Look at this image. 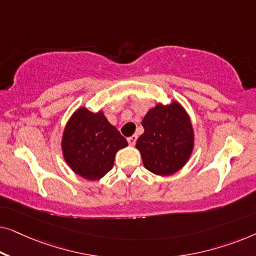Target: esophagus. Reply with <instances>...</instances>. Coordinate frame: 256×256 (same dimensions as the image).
<instances>
[{
  "instance_id": "34e87169",
  "label": "esophagus",
  "mask_w": 256,
  "mask_h": 256,
  "mask_svg": "<svg viewBox=\"0 0 256 256\" xmlns=\"http://www.w3.org/2000/svg\"><path fill=\"white\" fill-rule=\"evenodd\" d=\"M127 140H128L129 146H134L136 143V140H138V135H132V136H130V138H128Z\"/></svg>"
}]
</instances>
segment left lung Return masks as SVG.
Returning <instances> with one entry per match:
<instances>
[{"label": "left lung", "mask_w": 256, "mask_h": 256, "mask_svg": "<svg viewBox=\"0 0 256 256\" xmlns=\"http://www.w3.org/2000/svg\"><path fill=\"white\" fill-rule=\"evenodd\" d=\"M144 132L136 141L143 166L157 176L180 171L194 152V130L190 115L178 101L158 102L142 120Z\"/></svg>", "instance_id": "1"}]
</instances>
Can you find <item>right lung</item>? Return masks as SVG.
Wrapping results in <instances>:
<instances>
[{
    "instance_id": "right-lung-1",
    "label": "right lung",
    "mask_w": 256,
    "mask_h": 256,
    "mask_svg": "<svg viewBox=\"0 0 256 256\" xmlns=\"http://www.w3.org/2000/svg\"><path fill=\"white\" fill-rule=\"evenodd\" d=\"M60 146L62 157L73 172L87 180H99L112 170L115 155L128 142L102 110L93 113L82 106L66 122Z\"/></svg>"
}]
</instances>
